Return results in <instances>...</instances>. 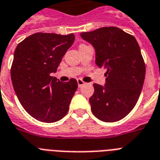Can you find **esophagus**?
<instances>
[{"mask_svg": "<svg viewBox=\"0 0 160 160\" xmlns=\"http://www.w3.org/2000/svg\"><path fill=\"white\" fill-rule=\"evenodd\" d=\"M77 83H78V86H79V87H81L82 85H84L85 84V82H84L81 79H77Z\"/></svg>", "mask_w": 160, "mask_h": 160, "instance_id": "obj_1", "label": "esophagus"}]
</instances>
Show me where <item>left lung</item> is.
Instances as JSON below:
<instances>
[{"mask_svg":"<svg viewBox=\"0 0 160 160\" xmlns=\"http://www.w3.org/2000/svg\"><path fill=\"white\" fill-rule=\"evenodd\" d=\"M80 36L95 49V63L106 70L105 85L94 84L91 110L104 122L124 118L136 105L141 93L145 64L136 39L114 26L101 27Z\"/></svg>","mask_w":160,"mask_h":160,"instance_id":"left-lung-1","label":"left lung"}]
</instances>
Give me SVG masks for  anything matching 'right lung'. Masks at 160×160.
<instances>
[{
	"mask_svg": "<svg viewBox=\"0 0 160 160\" xmlns=\"http://www.w3.org/2000/svg\"><path fill=\"white\" fill-rule=\"evenodd\" d=\"M74 41V34L38 32L16 46L11 68L14 90L26 111L39 121L56 122L69 110L77 81L72 78L62 83L51 74Z\"/></svg>",
	"mask_w": 160,
	"mask_h": 160,
	"instance_id": "1",
	"label": "right lung"
}]
</instances>
